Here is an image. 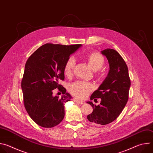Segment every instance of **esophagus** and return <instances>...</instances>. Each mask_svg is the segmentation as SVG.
<instances>
[{"label": "esophagus", "instance_id": "34e87169", "mask_svg": "<svg viewBox=\"0 0 153 153\" xmlns=\"http://www.w3.org/2000/svg\"><path fill=\"white\" fill-rule=\"evenodd\" d=\"M73 101L75 102V103H78V104H80V105H81V104H83V102H82V101H80V100H78L77 99H73Z\"/></svg>", "mask_w": 153, "mask_h": 153}]
</instances>
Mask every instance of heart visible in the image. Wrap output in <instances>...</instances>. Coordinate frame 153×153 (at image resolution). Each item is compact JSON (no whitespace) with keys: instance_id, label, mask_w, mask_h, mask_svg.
<instances>
[{"instance_id":"1","label":"heart","mask_w":153,"mask_h":153,"mask_svg":"<svg viewBox=\"0 0 153 153\" xmlns=\"http://www.w3.org/2000/svg\"><path fill=\"white\" fill-rule=\"evenodd\" d=\"M86 59L90 67L94 71H97L101 69L105 63L103 57L100 53L96 52L87 55ZM76 63V59L74 56L70 57L65 62L63 73L67 77H71L73 75ZM93 89L94 86L92 83L84 81L76 82L71 84L69 87V91L71 94L80 99L86 98Z\"/></svg>"}]
</instances>
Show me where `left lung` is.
<instances>
[{"mask_svg": "<svg viewBox=\"0 0 153 153\" xmlns=\"http://www.w3.org/2000/svg\"><path fill=\"white\" fill-rule=\"evenodd\" d=\"M102 53L108 60L110 70L90 97L91 100L100 98V103L96 106L92 102H87L93 108L87 119L93 124L105 125L115 120L123 110L128 100L131 81L127 65L117 51L107 48Z\"/></svg>", "mask_w": 153, "mask_h": 153, "instance_id": "obj_1", "label": "left lung"}]
</instances>
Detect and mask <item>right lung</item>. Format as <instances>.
Returning <instances> with one entry per match:
<instances>
[{
	"label": "right lung",
	"instance_id": "obj_1",
	"mask_svg": "<svg viewBox=\"0 0 153 153\" xmlns=\"http://www.w3.org/2000/svg\"><path fill=\"white\" fill-rule=\"evenodd\" d=\"M81 46L46 43L28 59L21 87L26 111L38 125L52 128L62 121L63 104L72 97L59 81L65 79V62ZM56 88L64 94L60 98L52 96V90Z\"/></svg>",
	"mask_w": 153,
	"mask_h": 153
}]
</instances>
